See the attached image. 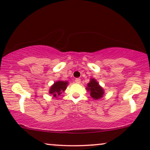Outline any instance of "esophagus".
<instances>
[{
  "mask_svg": "<svg viewBox=\"0 0 150 150\" xmlns=\"http://www.w3.org/2000/svg\"><path fill=\"white\" fill-rule=\"evenodd\" d=\"M75 82L76 83H81V79L79 78H76L75 79Z\"/></svg>",
  "mask_w": 150,
  "mask_h": 150,
  "instance_id": "obj_1",
  "label": "esophagus"
}]
</instances>
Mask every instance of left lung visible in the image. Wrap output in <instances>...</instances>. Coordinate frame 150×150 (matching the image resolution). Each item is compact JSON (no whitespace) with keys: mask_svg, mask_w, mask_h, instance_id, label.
I'll return each mask as SVG.
<instances>
[{"mask_svg":"<svg viewBox=\"0 0 150 150\" xmlns=\"http://www.w3.org/2000/svg\"><path fill=\"white\" fill-rule=\"evenodd\" d=\"M88 90L90 91V96L95 99H99L103 97V90L95 79H92L88 84Z\"/></svg>","mask_w":150,"mask_h":150,"instance_id":"1","label":"left lung"}]
</instances>
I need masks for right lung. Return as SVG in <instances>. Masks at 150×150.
Instances as JSON below:
<instances>
[{"mask_svg": "<svg viewBox=\"0 0 150 150\" xmlns=\"http://www.w3.org/2000/svg\"><path fill=\"white\" fill-rule=\"evenodd\" d=\"M67 83L68 82L67 81H57L51 87L49 93L53 95V97H57V96L60 95L62 92L65 90Z\"/></svg>", "mask_w": 150, "mask_h": 150, "instance_id": "1", "label": "right lung"}]
</instances>
